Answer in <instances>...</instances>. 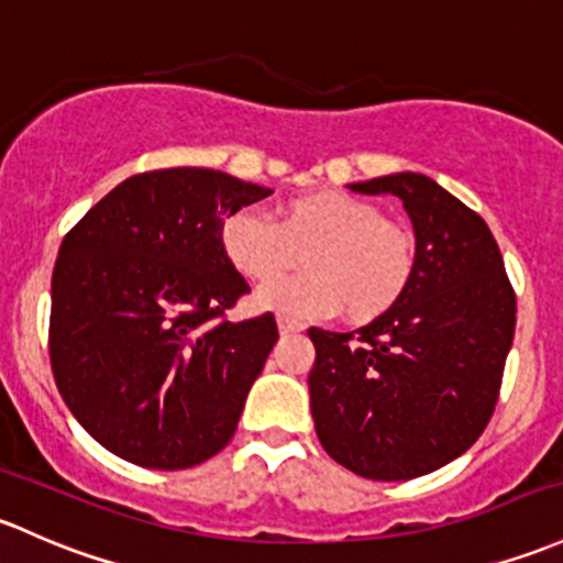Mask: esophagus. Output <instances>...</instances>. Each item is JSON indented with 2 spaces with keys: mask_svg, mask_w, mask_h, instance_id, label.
I'll use <instances>...</instances> for the list:
<instances>
[{
  "mask_svg": "<svg viewBox=\"0 0 563 563\" xmlns=\"http://www.w3.org/2000/svg\"><path fill=\"white\" fill-rule=\"evenodd\" d=\"M277 329H280V334H297V331H301L305 327H301L299 321H294V318L280 316L277 318Z\"/></svg>",
  "mask_w": 563,
  "mask_h": 563,
  "instance_id": "1",
  "label": "esophagus"
}]
</instances>
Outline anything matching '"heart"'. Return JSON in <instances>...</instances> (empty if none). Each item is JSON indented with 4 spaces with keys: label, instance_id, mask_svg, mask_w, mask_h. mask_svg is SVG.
I'll use <instances>...</instances> for the list:
<instances>
[{
    "label": "heart",
    "instance_id": "b5f03b06",
    "mask_svg": "<svg viewBox=\"0 0 563 563\" xmlns=\"http://www.w3.org/2000/svg\"><path fill=\"white\" fill-rule=\"evenodd\" d=\"M221 251L247 280H272L299 264L310 272L266 283L256 305L286 318L342 316L369 323L386 316L416 275V236L383 218L380 205L342 188H318L277 207V223L256 207L229 212Z\"/></svg>",
    "mask_w": 563,
    "mask_h": 563
}]
</instances>
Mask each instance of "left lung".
<instances>
[{"mask_svg":"<svg viewBox=\"0 0 563 563\" xmlns=\"http://www.w3.org/2000/svg\"><path fill=\"white\" fill-rule=\"evenodd\" d=\"M394 194L416 229L407 294L353 331L310 329V410L336 464L369 481H412L475 445L494 416L516 334V291L475 210L431 177L353 183Z\"/></svg>","mask_w":563,"mask_h":563,"instance_id":"obj_1","label":"left lung"}]
</instances>
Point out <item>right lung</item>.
<instances>
[{
  "label": "right lung",
  "instance_id": "add662e5",
  "mask_svg": "<svg viewBox=\"0 0 563 563\" xmlns=\"http://www.w3.org/2000/svg\"><path fill=\"white\" fill-rule=\"evenodd\" d=\"M269 194L216 169H153L112 188L64 236L51 280L53 377L110 453L188 470L234 437L277 323L272 312L227 318L251 286L218 232Z\"/></svg>",
  "mask_w": 563,
  "mask_h": 563
}]
</instances>
